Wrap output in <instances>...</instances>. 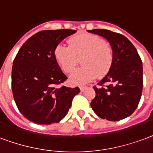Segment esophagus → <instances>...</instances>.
Here are the masks:
<instances>
[{
  "instance_id": "esophagus-1",
  "label": "esophagus",
  "mask_w": 153,
  "mask_h": 153,
  "mask_svg": "<svg viewBox=\"0 0 153 153\" xmlns=\"http://www.w3.org/2000/svg\"><path fill=\"white\" fill-rule=\"evenodd\" d=\"M79 88L80 90H81V91H83L86 88H87V87H86V86H81V87H79Z\"/></svg>"
}]
</instances>
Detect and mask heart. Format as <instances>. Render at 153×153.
I'll return each instance as SVG.
<instances>
[{"instance_id": "heart-1", "label": "heart", "mask_w": 153, "mask_h": 153, "mask_svg": "<svg viewBox=\"0 0 153 153\" xmlns=\"http://www.w3.org/2000/svg\"><path fill=\"white\" fill-rule=\"evenodd\" d=\"M113 49L110 45L96 35L83 34L69 39V46L56 45L54 57L65 72H71L81 59V68L71 74L69 81L73 85H82L96 77L108 73L113 63Z\"/></svg>"}]
</instances>
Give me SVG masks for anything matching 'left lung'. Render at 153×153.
Wrapping results in <instances>:
<instances>
[{
    "mask_svg": "<svg viewBox=\"0 0 153 153\" xmlns=\"http://www.w3.org/2000/svg\"><path fill=\"white\" fill-rule=\"evenodd\" d=\"M88 31L107 39L114 55L110 70L98 82L100 87H94L96 97L91 100V108L103 119H124L134 113L141 98L142 61L134 45L123 35L105 29Z\"/></svg>",
    "mask_w": 153,
    "mask_h": 153,
    "instance_id": "8db88e82",
    "label": "left lung"
}]
</instances>
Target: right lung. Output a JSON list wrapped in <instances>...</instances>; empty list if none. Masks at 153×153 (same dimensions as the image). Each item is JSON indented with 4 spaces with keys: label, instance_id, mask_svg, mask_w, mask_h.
Segmentation results:
<instances>
[{
    "label": "right lung",
    "instance_id": "right-lung-1",
    "mask_svg": "<svg viewBox=\"0 0 153 153\" xmlns=\"http://www.w3.org/2000/svg\"><path fill=\"white\" fill-rule=\"evenodd\" d=\"M74 30H46L30 37L12 66V91L19 111L37 124L59 123L67 114L79 88H56L67 77L54 57V49Z\"/></svg>",
    "mask_w": 153,
    "mask_h": 153
}]
</instances>
